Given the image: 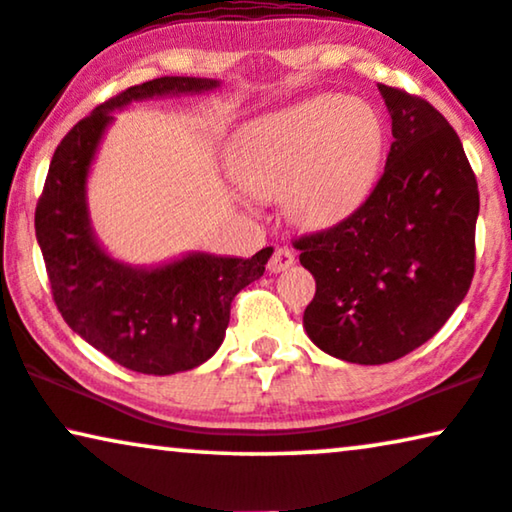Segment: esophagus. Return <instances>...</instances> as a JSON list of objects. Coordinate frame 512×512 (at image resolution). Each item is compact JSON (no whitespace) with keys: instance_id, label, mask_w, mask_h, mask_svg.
Wrapping results in <instances>:
<instances>
[{"instance_id":"1","label":"esophagus","mask_w":512,"mask_h":512,"mask_svg":"<svg viewBox=\"0 0 512 512\" xmlns=\"http://www.w3.org/2000/svg\"><path fill=\"white\" fill-rule=\"evenodd\" d=\"M295 264V252L290 248H276L274 255H271V260L267 264V269L271 274H281V271L290 269Z\"/></svg>"}]
</instances>
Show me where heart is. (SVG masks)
I'll list each match as a JSON object with an SVG mask.
<instances>
[{
  "label": "heart",
  "instance_id": "1",
  "mask_svg": "<svg viewBox=\"0 0 512 512\" xmlns=\"http://www.w3.org/2000/svg\"><path fill=\"white\" fill-rule=\"evenodd\" d=\"M383 144V122L368 103L319 94L248 122L231 167L252 198L281 196L295 224L321 229L364 203Z\"/></svg>",
  "mask_w": 512,
  "mask_h": 512
}]
</instances>
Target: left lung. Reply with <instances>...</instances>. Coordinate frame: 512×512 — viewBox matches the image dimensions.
<instances>
[{
	"label": "left lung",
	"mask_w": 512,
	"mask_h": 512,
	"mask_svg": "<svg viewBox=\"0 0 512 512\" xmlns=\"http://www.w3.org/2000/svg\"><path fill=\"white\" fill-rule=\"evenodd\" d=\"M392 118L385 172L331 229L295 238L316 281L304 331L349 364H390L428 342L468 295L480 191L432 103L378 84Z\"/></svg>",
	"instance_id": "obj_1"
}]
</instances>
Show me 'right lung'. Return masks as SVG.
I'll return each instance as SVG.
<instances>
[{
    "mask_svg": "<svg viewBox=\"0 0 512 512\" xmlns=\"http://www.w3.org/2000/svg\"><path fill=\"white\" fill-rule=\"evenodd\" d=\"M205 77H155L101 103L63 137L35 210L51 295L63 319L89 345L129 371L172 375L208 361L222 345L231 302L264 274L271 248L250 257L208 252L155 269L113 260L96 241L87 210V174L113 111L132 101L200 94Z\"/></svg>",
    "mask_w": 512,
    "mask_h": 512,
    "instance_id": "obj_1",
    "label": "right lung"
}]
</instances>
